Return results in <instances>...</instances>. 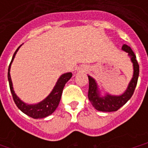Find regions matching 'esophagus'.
<instances>
[{
    "label": "esophagus",
    "mask_w": 148,
    "mask_h": 148,
    "mask_svg": "<svg viewBox=\"0 0 148 148\" xmlns=\"http://www.w3.org/2000/svg\"><path fill=\"white\" fill-rule=\"evenodd\" d=\"M87 71H88V68H87L86 66H82V67L79 69V71H82V72H86Z\"/></svg>",
    "instance_id": "34e87169"
}]
</instances>
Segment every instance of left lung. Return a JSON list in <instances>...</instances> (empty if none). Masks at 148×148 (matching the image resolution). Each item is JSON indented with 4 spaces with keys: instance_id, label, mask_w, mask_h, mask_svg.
Segmentation results:
<instances>
[{
    "instance_id": "left-lung-1",
    "label": "left lung",
    "mask_w": 148,
    "mask_h": 148,
    "mask_svg": "<svg viewBox=\"0 0 148 148\" xmlns=\"http://www.w3.org/2000/svg\"><path fill=\"white\" fill-rule=\"evenodd\" d=\"M122 50L127 53L130 57L131 62L133 65V75L128 83L127 89L121 95H112L106 93L105 95L101 94V91L96 80L90 75L89 77V92L88 97L92 106L98 111L101 112H114L117 111L121 107L125 105L127 101L133 95L135 89L136 87L137 81L140 73V66L136 60V55L129 46L124 44L122 46Z\"/></svg>"
}]
</instances>
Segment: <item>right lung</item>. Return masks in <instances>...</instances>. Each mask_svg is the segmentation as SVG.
Here are the masks:
<instances>
[{"instance_id": "add662e5", "label": "right lung", "mask_w": 148, "mask_h": 148, "mask_svg": "<svg viewBox=\"0 0 148 148\" xmlns=\"http://www.w3.org/2000/svg\"><path fill=\"white\" fill-rule=\"evenodd\" d=\"M21 46L22 45L20 46L16 49V51H15L8 70V82H9V87H10V90H11L12 95V98L14 100L15 104L16 105L18 109L23 112L24 114L27 115L28 116L34 118V119L44 118L49 116V115L52 114L55 112V109H57L58 104H59V101H60V99H61L62 93L63 88H64L66 83L72 77V73L68 72V73H65V74H62L61 76L58 77L57 82H56L55 86L53 88V90H51V92L50 93V94L46 97L45 99L41 101L40 102L37 103V104H27V103L24 102L15 93L13 86H12L11 75H10L11 65L12 63V62H13L15 56L17 53L18 50L20 49Z\"/></svg>"}]
</instances>
